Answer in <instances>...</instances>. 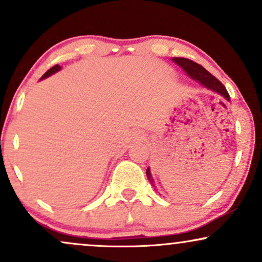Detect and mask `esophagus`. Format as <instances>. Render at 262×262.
I'll return each instance as SVG.
<instances>
[{"label":"esophagus","mask_w":262,"mask_h":262,"mask_svg":"<svg viewBox=\"0 0 262 262\" xmlns=\"http://www.w3.org/2000/svg\"><path fill=\"white\" fill-rule=\"evenodd\" d=\"M134 135L137 138H143V135H141V132H139V130H137V132H134Z\"/></svg>","instance_id":"1"}]
</instances>
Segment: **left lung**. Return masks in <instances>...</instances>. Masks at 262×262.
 Instances as JSON below:
<instances>
[{"label":"left lung","instance_id":"1","mask_svg":"<svg viewBox=\"0 0 262 262\" xmlns=\"http://www.w3.org/2000/svg\"><path fill=\"white\" fill-rule=\"evenodd\" d=\"M172 61L179 65L180 68H182L183 71H185V73L187 74L192 80L197 81L200 85H202L203 87H206V89L210 90V91L217 92L218 95L223 96L227 101H230L229 93H228L227 89L223 86V83H222L219 80L215 79L212 74L208 73L202 65L197 64V62L185 58H172ZM146 176H148V180L150 181V183H151L152 186H155L154 179H152L149 167L146 169Z\"/></svg>","mask_w":262,"mask_h":262}]
</instances>
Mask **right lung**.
<instances>
[{"instance_id": "1", "label": "right lung", "mask_w": 262, "mask_h": 262, "mask_svg": "<svg viewBox=\"0 0 262 262\" xmlns=\"http://www.w3.org/2000/svg\"><path fill=\"white\" fill-rule=\"evenodd\" d=\"M59 70H61V66H59V65H55V66H53L52 69H49V70L47 71V73H45L43 76L40 77V80H44V79H47V77H49V76H52L53 74H55V73H58Z\"/></svg>"}]
</instances>
